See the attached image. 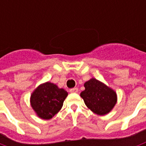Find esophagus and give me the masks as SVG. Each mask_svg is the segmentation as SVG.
Segmentation results:
<instances>
[{
    "label": "esophagus",
    "instance_id": "1",
    "mask_svg": "<svg viewBox=\"0 0 146 146\" xmlns=\"http://www.w3.org/2000/svg\"><path fill=\"white\" fill-rule=\"evenodd\" d=\"M70 92H71V93H76V92H78V88H74L70 89Z\"/></svg>",
    "mask_w": 146,
    "mask_h": 146
}]
</instances>
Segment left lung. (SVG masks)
Returning <instances> with one entry per match:
<instances>
[{"instance_id":"obj_1","label":"left lung","mask_w":146,"mask_h":146,"mask_svg":"<svg viewBox=\"0 0 146 146\" xmlns=\"http://www.w3.org/2000/svg\"><path fill=\"white\" fill-rule=\"evenodd\" d=\"M85 90L80 93L87 107L102 116L113 110L117 102L116 92L95 78L84 83Z\"/></svg>"}]
</instances>
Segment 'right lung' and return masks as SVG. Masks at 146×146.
Segmentation results:
<instances>
[{
	"instance_id": "1",
	"label": "right lung",
	"mask_w": 146,
	"mask_h": 146,
	"mask_svg": "<svg viewBox=\"0 0 146 146\" xmlns=\"http://www.w3.org/2000/svg\"><path fill=\"white\" fill-rule=\"evenodd\" d=\"M68 95L66 91L53 83L39 85L31 95L30 104L36 115L43 119H50L58 113Z\"/></svg>"
}]
</instances>
